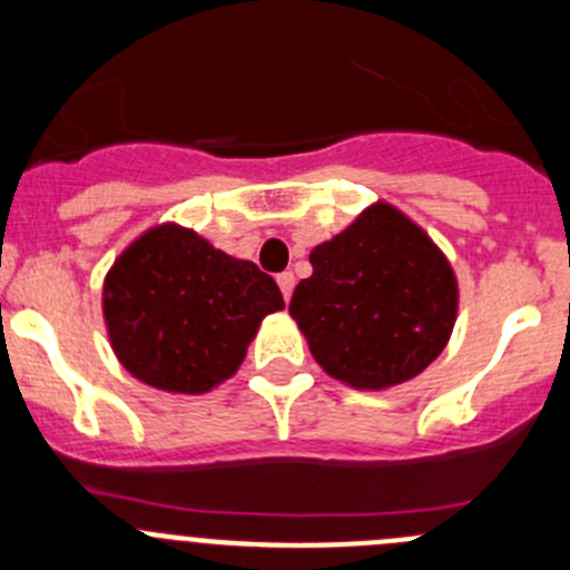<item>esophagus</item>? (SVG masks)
<instances>
[{"mask_svg":"<svg viewBox=\"0 0 570 570\" xmlns=\"http://www.w3.org/2000/svg\"><path fill=\"white\" fill-rule=\"evenodd\" d=\"M275 281H278L281 292H284V301H289L292 289H295V275H292V273H281Z\"/></svg>","mask_w":570,"mask_h":570,"instance_id":"34e87169","label":"esophagus"}]
</instances>
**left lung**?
<instances>
[{
    "label": "left lung",
    "instance_id": "8db88e82",
    "mask_svg": "<svg viewBox=\"0 0 570 570\" xmlns=\"http://www.w3.org/2000/svg\"><path fill=\"white\" fill-rule=\"evenodd\" d=\"M308 262L289 314L333 381L383 392L422 375L450 342L461 303L455 269L396 206L370 204Z\"/></svg>",
    "mask_w": 570,
    "mask_h": 570
}]
</instances>
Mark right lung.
Segmentation results:
<instances>
[{"label": "right lung", "mask_w": 570, "mask_h": 570, "mask_svg": "<svg viewBox=\"0 0 570 570\" xmlns=\"http://www.w3.org/2000/svg\"><path fill=\"white\" fill-rule=\"evenodd\" d=\"M284 295L267 273L178 223L126 245L105 275L101 314L115 358L170 394H206L239 370Z\"/></svg>", "instance_id": "right-lung-1"}]
</instances>
